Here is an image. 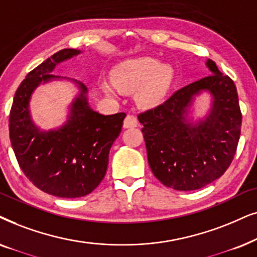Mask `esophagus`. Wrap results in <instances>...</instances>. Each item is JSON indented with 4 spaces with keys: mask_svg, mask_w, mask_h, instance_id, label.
I'll use <instances>...</instances> for the list:
<instances>
[{
    "mask_svg": "<svg viewBox=\"0 0 257 257\" xmlns=\"http://www.w3.org/2000/svg\"><path fill=\"white\" fill-rule=\"evenodd\" d=\"M138 125V118L134 115H126L123 121V128H134Z\"/></svg>",
    "mask_w": 257,
    "mask_h": 257,
    "instance_id": "1",
    "label": "esophagus"
}]
</instances>
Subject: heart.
<instances>
[{
	"instance_id": "b5f03b06",
	"label": "heart",
	"mask_w": 257,
	"mask_h": 257,
	"mask_svg": "<svg viewBox=\"0 0 257 257\" xmlns=\"http://www.w3.org/2000/svg\"><path fill=\"white\" fill-rule=\"evenodd\" d=\"M110 81L118 90L133 93L136 90V102L149 108L159 104L168 93L173 81V69L168 64L157 63L153 57L143 56L122 61L110 71ZM105 93L114 95V89L102 83Z\"/></svg>"
}]
</instances>
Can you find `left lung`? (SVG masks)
Returning a JSON list of instances; mask_svg holds the SVG:
<instances>
[{"mask_svg": "<svg viewBox=\"0 0 257 257\" xmlns=\"http://www.w3.org/2000/svg\"><path fill=\"white\" fill-rule=\"evenodd\" d=\"M211 75L181 88L164 103L139 115L150 169L168 188L189 191L206 187L230 166L241 134L242 114L234 81L207 60ZM213 97L208 115L186 118L195 96Z\"/></svg>", "mask_w": 257, "mask_h": 257, "instance_id": "8db88e82", "label": "left lung"}]
</instances>
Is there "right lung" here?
<instances>
[{"label":"right lung","instance_id":"1","mask_svg":"<svg viewBox=\"0 0 257 257\" xmlns=\"http://www.w3.org/2000/svg\"><path fill=\"white\" fill-rule=\"evenodd\" d=\"M77 49H62L30 71L17 88L9 116V136L20 168L44 193L76 198L90 194L107 173L109 152L121 133L125 112L102 115L88 103V89L70 104L67 122L59 129L41 131L33 122L29 102L41 83L61 78L51 75L57 64L76 56Z\"/></svg>","mask_w":257,"mask_h":257}]
</instances>
